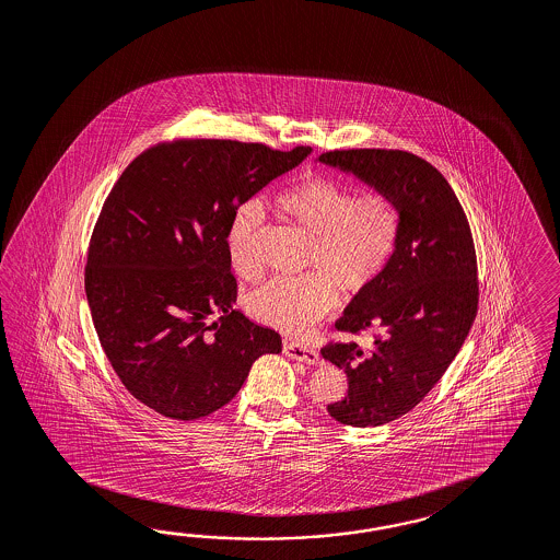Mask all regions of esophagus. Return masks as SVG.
<instances>
[{"mask_svg":"<svg viewBox=\"0 0 560 560\" xmlns=\"http://www.w3.org/2000/svg\"><path fill=\"white\" fill-rule=\"evenodd\" d=\"M283 352L288 354L289 359H295V361H302V363H319V354L314 348L303 347V345L293 342V340H285L283 342Z\"/></svg>","mask_w":560,"mask_h":560,"instance_id":"34e87169","label":"esophagus"}]
</instances>
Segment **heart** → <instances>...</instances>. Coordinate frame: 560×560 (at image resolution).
<instances>
[{"label": "heart", "mask_w": 560, "mask_h": 560, "mask_svg": "<svg viewBox=\"0 0 560 560\" xmlns=\"http://www.w3.org/2000/svg\"><path fill=\"white\" fill-rule=\"evenodd\" d=\"M283 220L310 234L300 277H277L246 298L253 318L281 332H305L336 303V288L361 293L394 257L401 213L385 191H354L319 173H305L272 197ZM260 210L242 203L230 218L226 250L234 272L255 281L262 275L257 257Z\"/></svg>", "instance_id": "obj_1"}]
</instances>
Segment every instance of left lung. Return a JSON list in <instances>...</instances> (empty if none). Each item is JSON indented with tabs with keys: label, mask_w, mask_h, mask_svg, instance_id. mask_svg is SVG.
Listing matches in <instances>:
<instances>
[{
	"label": "left lung",
	"mask_w": 560,
	"mask_h": 560,
	"mask_svg": "<svg viewBox=\"0 0 560 560\" xmlns=\"http://www.w3.org/2000/svg\"><path fill=\"white\" fill-rule=\"evenodd\" d=\"M318 161L389 194L401 213L389 265L336 319L340 332L373 334V348H322L348 378V394L328 413L354 428L383 425L416 408L463 347L479 303L475 242L453 187L422 156L348 149L324 152Z\"/></svg>",
	"instance_id": "obj_1"
}]
</instances>
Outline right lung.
<instances>
[{"label":"right lung","mask_w":560,"mask_h":560,"mask_svg":"<svg viewBox=\"0 0 560 560\" xmlns=\"http://www.w3.org/2000/svg\"><path fill=\"white\" fill-rule=\"evenodd\" d=\"M310 147L175 138L140 152L112 187L91 234L85 293L124 387L173 420H197L241 392L281 336L232 305L230 218Z\"/></svg>","instance_id":"add662e5"}]
</instances>
